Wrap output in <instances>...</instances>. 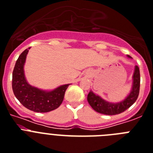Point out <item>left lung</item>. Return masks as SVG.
<instances>
[{"label":"left lung","instance_id":"1","mask_svg":"<svg viewBox=\"0 0 153 153\" xmlns=\"http://www.w3.org/2000/svg\"><path fill=\"white\" fill-rule=\"evenodd\" d=\"M129 58L131 56H127ZM140 90V71L137 66H135L134 72L133 74V85L130 94L123 100L119 103H111L106 101L100 96L90 91L87 96L89 105L94 110L101 114L113 115H118L128 109L138 97Z\"/></svg>","mask_w":153,"mask_h":153}]
</instances>
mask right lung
Segmentation results:
<instances>
[{
    "mask_svg": "<svg viewBox=\"0 0 153 153\" xmlns=\"http://www.w3.org/2000/svg\"><path fill=\"white\" fill-rule=\"evenodd\" d=\"M27 48L19 56L12 73V89L16 97L29 110L35 112H48L59 108L64 100L66 89L70 84L59 85L51 91L32 86L25 78L24 67L28 51Z\"/></svg>",
    "mask_w": 153,
    "mask_h": 153,
    "instance_id": "1",
    "label": "right lung"
}]
</instances>
